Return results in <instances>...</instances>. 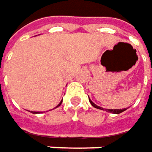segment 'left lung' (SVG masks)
<instances>
[{"mask_svg": "<svg viewBox=\"0 0 152 152\" xmlns=\"http://www.w3.org/2000/svg\"><path fill=\"white\" fill-rule=\"evenodd\" d=\"M89 101L91 102V104L96 108V109H98V110H105V111H107V112H109V113H113V114H121V113H122L123 111H125L126 109H122V110H109V109H103L102 107H100V106H97L96 104H95L94 102H92L90 98H89Z\"/></svg>", "mask_w": 152, "mask_h": 152, "instance_id": "8db88e82", "label": "left lung"}]
</instances>
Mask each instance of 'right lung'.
Here are the masks:
<instances>
[{
  "label": "right lung",
  "mask_w": 152,
  "mask_h": 152,
  "mask_svg": "<svg viewBox=\"0 0 152 152\" xmlns=\"http://www.w3.org/2000/svg\"><path fill=\"white\" fill-rule=\"evenodd\" d=\"M61 102H62V100H61V101L60 102V103H59V104L57 105L56 107H59V106H60V105L61 104ZM31 112L32 114H39V113H41V112H36V111H31Z\"/></svg>",
  "instance_id": "add662e5"
}]
</instances>
